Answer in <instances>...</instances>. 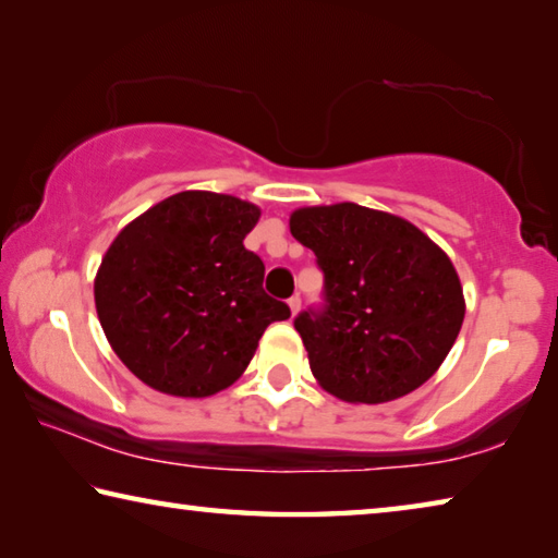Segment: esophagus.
Listing matches in <instances>:
<instances>
[{
	"mask_svg": "<svg viewBox=\"0 0 558 558\" xmlns=\"http://www.w3.org/2000/svg\"><path fill=\"white\" fill-rule=\"evenodd\" d=\"M288 307H290V315L295 317V315H298V310H300V298H298V295H292V298L288 300Z\"/></svg>",
	"mask_w": 558,
	"mask_h": 558,
	"instance_id": "obj_1",
	"label": "esophagus"
}]
</instances>
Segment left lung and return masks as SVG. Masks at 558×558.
Segmentation results:
<instances>
[{
  "label": "left lung",
  "instance_id": "1",
  "mask_svg": "<svg viewBox=\"0 0 558 558\" xmlns=\"http://www.w3.org/2000/svg\"><path fill=\"white\" fill-rule=\"evenodd\" d=\"M290 233L325 272L323 305L295 317L319 386L386 403L426 384L465 317L446 253L405 219L349 202L292 211Z\"/></svg>",
  "mask_w": 558,
  "mask_h": 558
}]
</instances>
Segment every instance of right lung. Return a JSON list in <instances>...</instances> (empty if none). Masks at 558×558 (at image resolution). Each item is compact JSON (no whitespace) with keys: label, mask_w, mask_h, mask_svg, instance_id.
Segmentation results:
<instances>
[{"label":"right lung","mask_w":558,"mask_h":558,"mask_svg":"<svg viewBox=\"0 0 558 558\" xmlns=\"http://www.w3.org/2000/svg\"><path fill=\"white\" fill-rule=\"evenodd\" d=\"M258 219V206L235 196L179 192L118 233L96 276V310L140 381L211 396L245 372L266 327L290 317L243 245Z\"/></svg>","instance_id":"obj_1"}]
</instances>
